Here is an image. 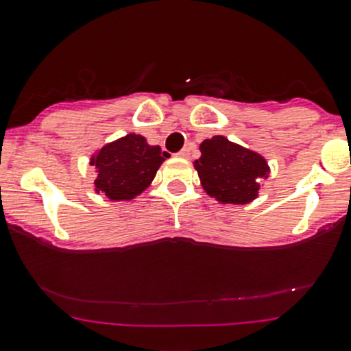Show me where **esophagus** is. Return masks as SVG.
<instances>
[{
	"label": "esophagus",
	"instance_id": "1",
	"mask_svg": "<svg viewBox=\"0 0 351 351\" xmlns=\"http://www.w3.org/2000/svg\"><path fill=\"white\" fill-rule=\"evenodd\" d=\"M192 149H193L192 144L185 145V147H183L182 151L178 152V156H180V158H190V152H192Z\"/></svg>",
	"mask_w": 351,
	"mask_h": 351
}]
</instances>
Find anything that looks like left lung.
Instances as JSON below:
<instances>
[{"mask_svg":"<svg viewBox=\"0 0 351 351\" xmlns=\"http://www.w3.org/2000/svg\"><path fill=\"white\" fill-rule=\"evenodd\" d=\"M193 168L204 192L219 204L243 206L258 197L262 180L269 178V165L258 152L214 135L200 144Z\"/></svg>","mask_w":351,"mask_h":351,"instance_id":"1","label":"left lung"}]
</instances>
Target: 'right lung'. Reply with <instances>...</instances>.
Here are the masks:
<instances>
[{"instance_id": "obj_1", "label": "right lung", "mask_w": 351, "mask_h": 351, "mask_svg": "<svg viewBox=\"0 0 351 351\" xmlns=\"http://www.w3.org/2000/svg\"><path fill=\"white\" fill-rule=\"evenodd\" d=\"M169 158L159 145H149L138 134L108 142L90 156L96 180L94 192L110 200H132L152 183L159 166Z\"/></svg>"}]
</instances>
